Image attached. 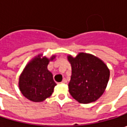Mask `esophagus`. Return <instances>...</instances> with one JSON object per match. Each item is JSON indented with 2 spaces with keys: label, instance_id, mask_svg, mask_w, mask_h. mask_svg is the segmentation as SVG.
<instances>
[{
  "label": "esophagus",
  "instance_id": "1",
  "mask_svg": "<svg viewBox=\"0 0 127 127\" xmlns=\"http://www.w3.org/2000/svg\"><path fill=\"white\" fill-rule=\"evenodd\" d=\"M61 83H67V81H66V78H64L62 81H61Z\"/></svg>",
  "mask_w": 127,
  "mask_h": 127
}]
</instances>
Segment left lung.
<instances>
[{
    "instance_id": "8db88e82",
    "label": "left lung",
    "mask_w": 127,
    "mask_h": 127,
    "mask_svg": "<svg viewBox=\"0 0 127 127\" xmlns=\"http://www.w3.org/2000/svg\"><path fill=\"white\" fill-rule=\"evenodd\" d=\"M72 75L68 83L71 96L80 103L95 102L103 94L110 78L107 66L98 58L80 53L76 58L69 56Z\"/></svg>"
}]
</instances>
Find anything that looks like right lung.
Listing matches in <instances>:
<instances>
[{
	"mask_svg": "<svg viewBox=\"0 0 127 127\" xmlns=\"http://www.w3.org/2000/svg\"><path fill=\"white\" fill-rule=\"evenodd\" d=\"M49 61L46 57L35 58L27 64L20 77V89L28 100L42 102L52 94L56 84L51 73L47 70Z\"/></svg>",
	"mask_w": 127,
	"mask_h": 127,
	"instance_id": "add662e5",
	"label": "right lung"
}]
</instances>
